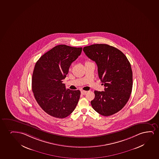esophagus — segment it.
Segmentation results:
<instances>
[{
	"mask_svg": "<svg viewBox=\"0 0 159 159\" xmlns=\"http://www.w3.org/2000/svg\"><path fill=\"white\" fill-rule=\"evenodd\" d=\"M87 91H81V93L83 94V95H85L86 94Z\"/></svg>",
	"mask_w": 159,
	"mask_h": 159,
	"instance_id": "34e87169",
	"label": "esophagus"
}]
</instances>
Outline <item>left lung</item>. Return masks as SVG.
I'll list each match as a JSON object with an SVG mask.
<instances>
[{
	"mask_svg": "<svg viewBox=\"0 0 159 159\" xmlns=\"http://www.w3.org/2000/svg\"><path fill=\"white\" fill-rule=\"evenodd\" d=\"M83 51L97 64L99 78L105 87V91H94L92 106L102 116H111L124 107L132 93L130 62L121 51L107 44L85 46Z\"/></svg>",
	"mask_w": 159,
	"mask_h": 159,
	"instance_id": "8db88e82",
	"label": "left lung"
}]
</instances>
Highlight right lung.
I'll list each match as a JSON object with an SVG mask.
<instances>
[{"label": "right lung", "instance_id": "obj_1", "mask_svg": "<svg viewBox=\"0 0 159 159\" xmlns=\"http://www.w3.org/2000/svg\"><path fill=\"white\" fill-rule=\"evenodd\" d=\"M82 49L66 45L56 46L35 64L32 79L33 94L40 107L54 118L63 119L70 115L80 99V91L66 89L62 80Z\"/></svg>", "mask_w": 159, "mask_h": 159}]
</instances>
